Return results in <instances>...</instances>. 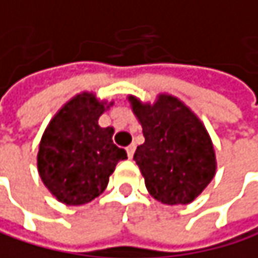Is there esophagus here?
I'll return each mask as SVG.
<instances>
[{"label":"esophagus","mask_w":258,"mask_h":258,"mask_svg":"<svg viewBox=\"0 0 258 258\" xmlns=\"http://www.w3.org/2000/svg\"><path fill=\"white\" fill-rule=\"evenodd\" d=\"M135 150H136V147H135V145L126 147V156H128V159H133V156H135Z\"/></svg>","instance_id":"34e87169"}]
</instances>
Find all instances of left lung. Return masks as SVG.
Listing matches in <instances>:
<instances>
[{"label": "left lung", "mask_w": 258, "mask_h": 258, "mask_svg": "<svg viewBox=\"0 0 258 258\" xmlns=\"http://www.w3.org/2000/svg\"><path fill=\"white\" fill-rule=\"evenodd\" d=\"M128 101L145 138L133 159L150 195L168 206L192 203L216 172L215 148L204 123L172 95L160 93L154 104L136 96Z\"/></svg>", "instance_id": "8db88e82"}]
</instances>
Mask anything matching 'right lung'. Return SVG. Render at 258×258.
<instances>
[{"mask_svg":"<svg viewBox=\"0 0 258 258\" xmlns=\"http://www.w3.org/2000/svg\"><path fill=\"white\" fill-rule=\"evenodd\" d=\"M113 102L83 92L49 120L39 144L37 171L46 189L66 206H81L99 197L117 162L126 153L113 141V128L98 125Z\"/></svg>","mask_w":258,"mask_h":258,"instance_id":"right-lung-1","label":"right lung"}]
</instances>
